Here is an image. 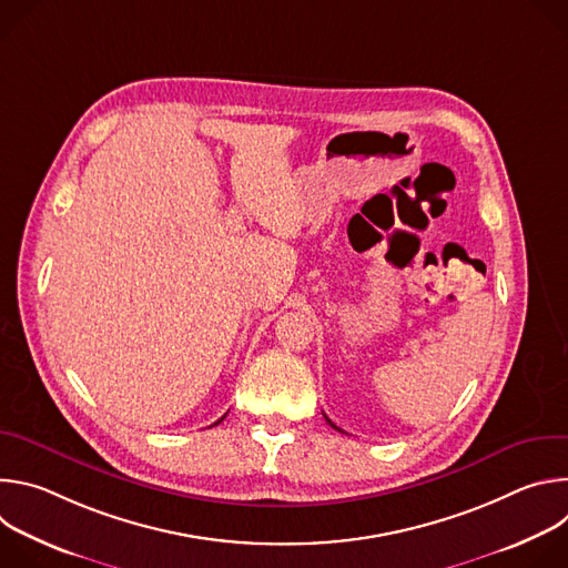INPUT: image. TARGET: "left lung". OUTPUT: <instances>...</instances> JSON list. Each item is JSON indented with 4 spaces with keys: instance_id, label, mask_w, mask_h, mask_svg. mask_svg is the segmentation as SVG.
Listing matches in <instances>:
<instances>
[{
    "instance_id": "8db88e82",
    "label": "left lung",
    "mask_w": 568,
    "mask_h": 568,
    "mask_svg": "<svg viewBox=\"0 0 568 568\" xmlns=\"http://www.w3.org/2000/svg\"><path fill=\"white\" fill-rule=\"evenodd\" d=\"M326 423H328V425H331V427H333V429H337V432H342V429H339V427H337V425H335V423H333V420H331V418H328V416H326Z\"/></svg>"
}]
</instances>
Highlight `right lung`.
I'll use <instances>...</instances> for the list:
<instances>
[{"label": "right lung", "instance_id": "1", "mask_svg": "<svg viewBox=\"0 0 568 568\" xmlns=\"http://www.w3.org/2000/svg\"><path fill=\"white\" fill-rule=\"evenodd\" d=\"M217 423H222V418H220V420H217ZM217 423H215V425H217Z\"/></svg>", "mask_w": 568, "mask_h": 568}]
</instances>
